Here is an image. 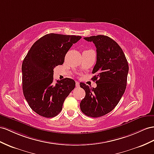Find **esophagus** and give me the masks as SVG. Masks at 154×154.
<instances>
[{
    "label": "esophagus",
    "mask_w": 154,
    "mask_h": 154,
    "mask_svg": "<svg viewBox=\"0 0 154 154\" xmlns=\"http://www.w3.org/2000/svg\"><path fill=\"white\" fill-rule=\"evenodd\" d=\"M75 85H76V87H79L80 86V85H79V82L78 81H76L75 82Z\"/></svg>",
    "instance_id": "34e87169"
}]
</instances>
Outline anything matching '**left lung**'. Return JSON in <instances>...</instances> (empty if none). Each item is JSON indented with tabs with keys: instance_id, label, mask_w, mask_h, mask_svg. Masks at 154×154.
Segmentation results:
<instances>
[{
	"instance_id": "left-lung-1",
	"label": "left lung",
	"mask_w": 154,
	"mask_h": 154,
	"mask_svg": "<svg viewBox=\"0 0 154 154\" xmlns=\"http://www.w3.org/2000/svg\"><path fill=\"white\" fill-rule=\"evenodd\" d=\"M84 39L96 47L97 60L92 70L96 75L92 79L97 86L91 88L81 82L86 95L80 108L85 115L97 118L112 111L120 101L127 85L129 66L122 48L111 38L97 35Z\"/></svg>"
}]
</instances>
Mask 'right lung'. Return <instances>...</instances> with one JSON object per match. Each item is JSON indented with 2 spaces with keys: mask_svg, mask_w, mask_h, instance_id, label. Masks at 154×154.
<instances>
[{
  "mask_svg": "<svg viewBox=\"0 0 154 154\" xmlns=\"http://www.w3.org/2000/svg\"><path fill=\"white\" fill-rule=\"evenodd\" d=\"M81 38L79 36L51 33L35 42L22 64L23 94L30 107L43 117L60 112L66 98L75 82L65 78L53 83V69L64 62L67 52Z\"/></svg>",
  "mask_w": 154,
  "mask_h": 154,
  "instance_id": "right-lung-1",
  "label": "right lung"
}]
</instances>
